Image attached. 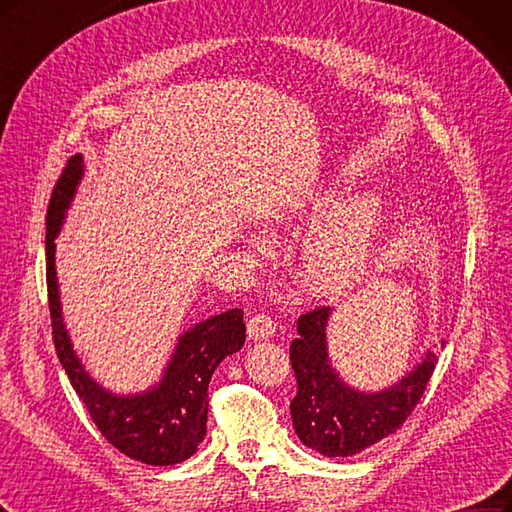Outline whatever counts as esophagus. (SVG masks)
I'll use <instances>...</instances> for the list:
<instances>
[{
    "instance_id": "1",
    "label": "esophagus",
    "mask_w": 512,
    "mask_h": 512,
    "mask_svg": "<svg viewBox=\"0 0 512 512\" xmlns=\"http://www.w3.org/2000/svg\"><path fill=\"white\" fill-rule=\"evenodd\" d=\"M275 332V322L273 317L267 313H256L250 317L248 322V337L252 341H267L273 337Z\"/></svg>"
}]
</instances>
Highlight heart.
Wrapping results in <instances>:
<instances>
[{
    "instance_id": "obj_1",
    "label": "heart",
    "mask_w": 512,
    "mask_h": 512,
    "mask_svg": "<svg viewBox=\"0 0 512 512\" xmlns=\"http://www.w3.org/2000/svg\"><path fill=\"white\" fill-rule=\"evenodd\" d=\"M324 205V199H317ZM383 199L368 192L328 209L303 245V279L317 294L347 292L375 267L383 237Z\"/></svg>"
}]
</instances>
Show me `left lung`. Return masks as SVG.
Returning <instances> with one entry per match:
<instances>
[{"label":"left lung","mask_w":512,"mask_h":512,"mask_svg":"<svg viewBox=\"0 0 512 512\" xmlns=\"http://www.w3.org/2000/svg\"><path fill=\"white\" fill-rule=\"evenodd\" d=\"M332 309H313L298 317V339L290 345L296 396L290 402L292 424L301 443L326 457H349L396 432L424 394L438 362L436 351L407 375L379 392H362L345 383L328 356L326 328ZM445 347V339H440Z\"/></svg>","instance_id":"obj_1"}]
</instances>
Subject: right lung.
<instances>
[{
    "label": "right lung",
    "instance_id": "1",
    "mask_svg": "<svg viewBox=\"0 0 512 512\" xmlns=\"http://www.w3.org/2000/svg\"><path fill=\"white\" fill-rule=\"evenodd\" d=\"M84 175L82 154L65 167L52 190L46 216V286L52 320V341L76 394L91 413L99 432L133 460L150 466L180 464L205 438L207 387L218 364L245 343L243 311L231 309L207 317L182 332L158 383L144 392L116 394L88 373L65 328L57 279V243L67 209Z\"/></svg>",
    "mask_w": 512,
    "mask_h": 512
}]
</instances>
